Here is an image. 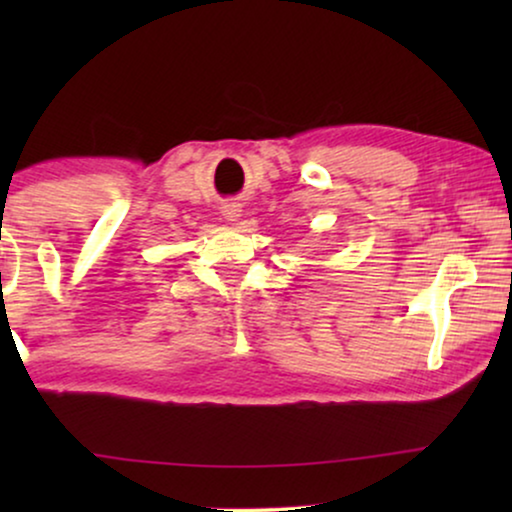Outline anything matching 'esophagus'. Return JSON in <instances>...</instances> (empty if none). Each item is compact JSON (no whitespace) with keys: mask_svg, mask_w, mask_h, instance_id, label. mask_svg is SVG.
I'll list each match as a JSON object with an SVG mask.
<instances>
[{"mask_svg":"<svg viewBox=\"0 0 512 512\" xmlns=\"http://www.w3.org/2000/svg\"><path fill=\"white\" fill-rule=\"evenodd\" d=\"M221 209H223V216H226L228 221H235L237 216H240V212H242L237 202H226V205H223Z\"/></svg>","mask_w":512,"mask_h":512,"instance_id":"obj_1","label":"esophagus"}]
</instances>
